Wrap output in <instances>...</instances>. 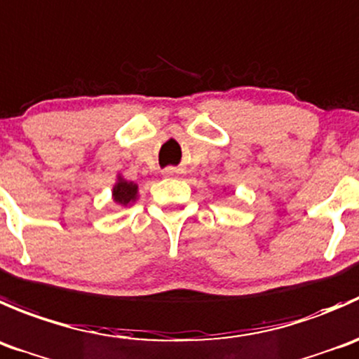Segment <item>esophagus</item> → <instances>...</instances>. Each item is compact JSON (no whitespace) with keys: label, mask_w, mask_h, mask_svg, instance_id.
Returning <instances> with one entry per match:
<instances>
[{"label":"esophagus","mask_w":359,"mask_h":359,"mask_svg":"<svg viewBox=\"0 0 359 359\" xmlns=\"http://www.w3.org/2000/svg\"><path fill=\"white\" fill-rule=\"evenodd\" d=\"M162 175H164V176H175L176 171L172 168H168V169H164V172H162Z\"/></svg>","instance_id":"obj_1"}]
</instances>
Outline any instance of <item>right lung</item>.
Returning <instances> with one entry per match:
<instances>
[{
	"instance_id": "right-lung-1",
	"label": "right lung",
	"mask_w": 359,
	"mask_h": 359,
	"mask_svg": "<svg viewBox=\"0 0 359 359\" xmlns=\"http://www.w3.org/2000/svg\"><path fill=\"white\" fill-rule=\"evenodd\" d=\"M137 187L134 183H129V181H122L115 184L113 188V201L120 205H127L129 202H133L136 198Z\"/></svg>"
}]
</instances>
